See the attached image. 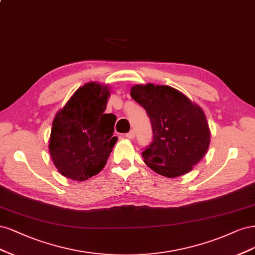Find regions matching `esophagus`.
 <instances>
[{"label": "esophagus", "mask_w": 255, "mask_h": 255, "mask_svg": "<svg viewBox=\"0 0 255 255\" xmlns=\"http://www.w3.org/2000/svg\"><path fill=\"white\" fill-rule=\"evenodd\" d=\"M134 136H135V132L133 130H130L129 132L126 134V137H128V138H134Z\"/></svg>", "instance_id": "esophagus-1"}]
</instances>
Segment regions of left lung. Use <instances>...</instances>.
I'll use <instances>...</instances> for the list:
<instances>
[{"mask_svg":"<svg viewBox=\"0 0 255 255\" xmlns=\"http://www.w3.org/2000/svg\"><path fill=\"white\" fill-rule=\"evenodd\" d=\"M130 95L146 110L151 122L152 143L142 152L146 165L167 178L191 171L211 142L201 107L169 86L134 85Z\"/></svg>","mask_w":255,"mask_h":255,"instance_id":"obj_1","label":"left lung"}]
</instances>
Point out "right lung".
Instances as JSON below:
<instances>
[{
  "mask_svg": "<svg viewBox=\"0 0 255 255\" xmlns=\"http://www.w3.org/2000/svg\"><path fill=\"white\" fill-rule=\"evenodd\" d=\"M110 87L91 81L78 88L53 120L48 152L64 177L86 181L100 172L116 145L117 118L105 110Z\"/></svg>",
  "mask_w": 255,
  "mask_h": 255,
  "instance_id": "1",
  "label": "right lung"
}]
</instances>
